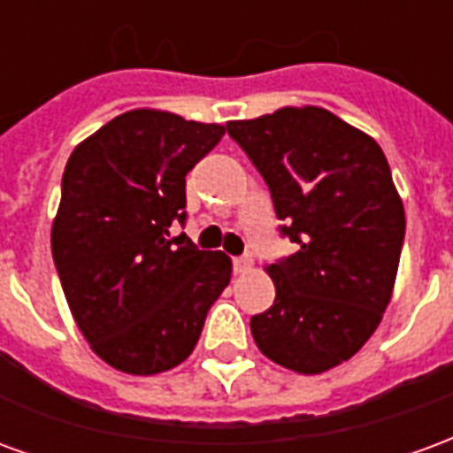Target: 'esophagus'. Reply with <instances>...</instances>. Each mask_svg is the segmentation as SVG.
Here are the masks:
<instances>
[{
    "label": "esophagus",
    "mask_w": 453,
    "mask_h": 453,
    "mask_svg": "<svg viewBox=\"0 0 453 453\" xmlns=\"http://www.w3.org/2000/svg\"><path fill=\"white\" fill-rule=\"evenodd\" d=\"M233 265H235L237 274H245V272H250V269H252V257L250 255L235 257V259H233Z\"/></svg>",
    "instance_id": "34e87169"
}]
</instances>
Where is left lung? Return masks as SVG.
I'll use <instances>...</instances> for the list:
<instances>
[{
  "instance_id": "obj_1",
  "label": "left lung",
  "mask_w": 453,
  "mask_h": 453,
  "mask_svg": "<svg viewBox=\"0 0 453 453\" xmlns=\"http://www.w3.org/2000/svg\"><path fill=\"white\" fill-rule=\"evenodd\" d=\"M269 187L281 237L274 305L252 315L259 351L298 373H323L354 357L379 327L393 294L405 211L379 142L334 113L286 106L230 120Z\"/></svg>"
}]
</instances>
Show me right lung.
Wrapping results in <instances>:
<instances>
[{
    "label": "right lung",
    "instance_id": "1",
    "mask_svg": "<svg viewBox=\"0 0 453 453\" xmlns=\"http://www.w3.org/2000/svg\"><path fill=\"white\" fill-rule=\"evenodd\" d=\"M223 135L218 123L138 109L109 120L65 165L55 269L74 323L113 369H174L230 284L223 252L169 235L187 223V174Z\"/></svg>",
    "mask_w": 453,
    "mask_h": 453
}]
</instances>
